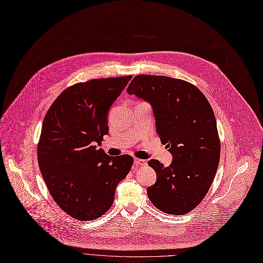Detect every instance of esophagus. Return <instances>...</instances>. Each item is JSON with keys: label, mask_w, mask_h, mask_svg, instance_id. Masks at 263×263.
I'll return each instance as SVG.
<instances>
[{"label": "esophagus", "mask_w": 263, "mask_h": 263, "mask_svg": "<svg viewBox=\"0 0 263 263\" xmlns=\"http://www.w3.org/2000/svg\"><path fill=\"white\" fill-rule=\"evenodd\" d=\"M134 165H135V168H138L139 166H143V165H146V161L143 160V159H139V158H135L134 160Z\"/></svg>", "instance_id": "obj_1"}]
</instances>
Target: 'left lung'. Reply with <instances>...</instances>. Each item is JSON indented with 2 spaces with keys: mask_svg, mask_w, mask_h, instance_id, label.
Segmentation results:
<instances>
[{
  "mask_svg": "<svg viewBox=\"0 0 263 263\" xmlns=\"http://www.w3.org/2000/svg\"><path fill=\"white\" fill-rule=\"evenodd\" d=\"M127 92L152 105L156 132L173 156L168 166L148 161L157 181L147 196L166 214H187L208 194L219 164L220 141L212 106L193 84L164 76L139 74Z\"/></svg>",
  "mask_w": 263,
  "mask_h": 263,
  "instance_id": "obj_1",
  "label": "left lung"
}]
</instances>
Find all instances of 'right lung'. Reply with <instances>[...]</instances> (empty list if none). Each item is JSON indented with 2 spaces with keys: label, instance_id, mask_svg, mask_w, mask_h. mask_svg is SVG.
Here are the masks:
<instances>
[{
  "label": "right lung",
  "instance_id": "1",
  "mask_svg": "<svg viewBox=\"0 0 263 263\" xmlns=\"http://www.w3.org/2000/svg\"><path fill=\"white\" fill-rule=\"evenodd\" d=\"M132 76L74 84L49 107L37 145V162L55 203L81 221L95 220L111 206L120 181L129 173V155L98 148L108 134V111Z\"/></svg>",
  "mask_w": 263,
  "mask_h": 263
}]
</instances>
